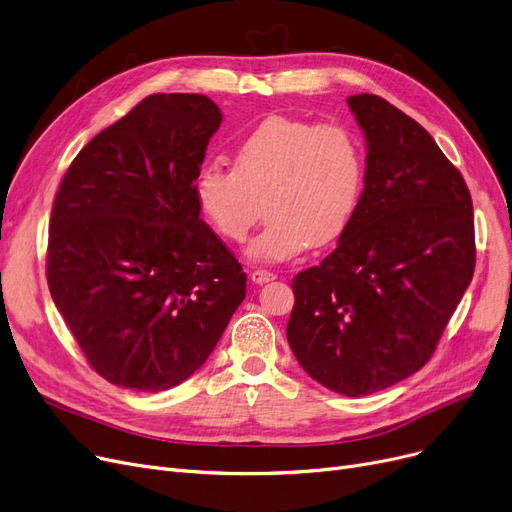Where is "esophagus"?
<instances>
[{"mask_svg":"<svg viewBox=\"0 0 512 512\" xmlns=\"http://www.w3.org/2000/svg\"><path fill=\"white\" fill-rule=\"evenodd\" d=\"M251 280H253L255 284H265V282H272V280H276V274L259 268V270H253V272H251Z\"/></svg>","mask_w":512,"mask_h":512,"instance_id":"esophagus-1","label":"esophagus"}]
</instances>
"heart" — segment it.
Wrapping results in <instances>:
<instances>
[{
	"mask_svg": "<svg viewBox=\"0 0 512 512\" xmlns=\"http://www.w3.org/2000/svg\"><path fill=\"white\" fill-rule=\"evenodd\" d=\"M366 154L355 131L268 117L234 150V167L205 163L194 177V201L211 228L242 242L265 201L268 224L249 242L253 261H286L341 236L360 203Z\"/></svg>",
	"mask_w": 512,
	"mask_h": 512,
	"instance_id": "b5f03b06",
	"label": "heart"
}]
</instances>
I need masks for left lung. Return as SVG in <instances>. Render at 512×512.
<instances>
[{"mask_svg": "<svg viewBox=\"0 0 512 512\" xmlns=\"http://www.w3.org/2000/svg\"><path fill=\"white\" fill-rule=\"evenodd\" d=\"M347 104L366 180L337 249L293 278L286 339L326 389L362 397L429 362L475 272L473 201L429 131L387 100Z\"/></svg>", "mask_w": 512, "mask_h": 512, "instance_id": "8db88e82", "label": "left lung"}]
</instances>
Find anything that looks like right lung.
<instances>
[{
  "instance_id": "add662e5",
  "label": "right lung",
  "mask_w": 512,
  "mask_h": 512,
  "mask_svg": "<svg viewBox=\"0 0 512 512\" xmlns=\"http://www.w3.org/2000/svg\"><path fill=\"white\" fill-rule=\"evenodd\" d=\"M221 110L154 94L85 144L58 188L48 284L90 366L108 383L167 391L201 368L247 274L194 201Z\"/></svg>"
}]
</instances>
